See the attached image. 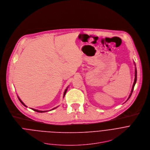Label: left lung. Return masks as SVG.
Wrapping results in <instances>:
<instances>
[{
    "label": "left lung",
    "instance_id": "left-lung-1",
    "mask_svg": "<svg viewBox=\"0 0 150 150\" xmlns=\"http://www.w3.org/2000/svg\"><path fill=\"white\" fill-rule=\"evenodd\" d=\"M134 63V64H135V63ZM137 68L135 67V79H134V84H133V86H132V90H131V93H130V95H129V98H128L127 100L130 98V97H131V95H132V92H133V91H134V88L135 84V83H136V82H137Z\"/></svg>",
    "mask_w": 150,
    "mask_h": 150
}]
</instances>
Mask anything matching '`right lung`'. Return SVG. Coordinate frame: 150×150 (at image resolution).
<instances>
[{
    "label": "right lung",
    "mask_w": 150,
    "mask_h": 150,
    "mask_svg": "<svg viewBox=\"0 0 150 150\" xmlns=\"http://www.w3.org/2000/svg\"><path fill=\"white\" fill-rule=\"evenodd\" d=\"M68 87H69V86L67 87V88L65 90V91H64V95H63V98H64V96H65V95H66V92H67V88H68ZM18 99H19V101L21 102V103L24 106H25V107H27L24 103H23V102L20 99V98L18 96ZM57 107H56V108H53V109H52L51 110H54V109H55V108H57ZM33 110H34V111H36V112H40V113H42V112H48V110H44V111H42V110H37V109H32Z\"/></svg>",
    "instance_id": "1"
}]
</instances>
